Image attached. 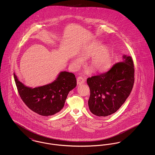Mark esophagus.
<instances>
[{"mask_svg":"<svg viewBox=\"0 0 155 155\" xmlns=\"http://www.w3.org/2000/svg\"><path fill=\"white\" fill-rule=\"evenodd\" d=\"M77 84L79 85H81L82 84H84L85 82V79L84 78H83L82 77H78L77 79Z\"/></svg>","mask_w":155,"mask_h":155,"instance_id":"1","label":"esophagus"}]
</instances>
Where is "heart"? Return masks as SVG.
<instances>
[{
	"label": "heart",
	"mask_w": 155,
	"mask_h": 155,
	"mask_svg": "<svg viewBox=\"0 0 155 155\" xmlns=\"http://www.w3.org/2000/svg\"><path fill=\"white\" fill-rule=\"evenodd\" d=\"M79 56L71 59L73 65L78 68L83 63V59H89L88 65L97 73H102L110 69L113 63V52L110 48L100 41L89 43L80 52ZM89 73V71L88 70Z\"/></svg>",
	"instance_id": "1"
}]
</instances>
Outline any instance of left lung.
<instances>
[{
    "label": "left lung",
    "instance_id": "8db88e82",
    "mask_svg": "<svg viewBox=\"0 0 155 155\" xmlns=\"http://www.w3.org/2000/svg\"><path fill=\"white\" fill-rule=\"evenodd\" d=\"M90 88L89 110L99 117L116 112L130 95L134 83L133 59L125 54L121 62L99 75L87 79Z\"/></svg>",
    "mask_w": 155,
    "mask_h": 155
}]
</instances>
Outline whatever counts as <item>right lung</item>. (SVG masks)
Segmentation results:
<instances>
[{"mask_svg": "<svg viewBox=\"0 0 155 155\" xmlns=\"http://www.w3.org/2000/svg\"><path fill=\"white\" fill-rule=\"evenodd\" d=\"M14 78L23 102L31 110L43 116H52L61 110L68 93L77 85L75 75L65 71H61L51 83L34 88L25 85L15 73Z\"/></svg>", "mask_w": 155, "mask_h": 155, "instance_id": "add662e5", "label": "right lung"}]
</instances>
